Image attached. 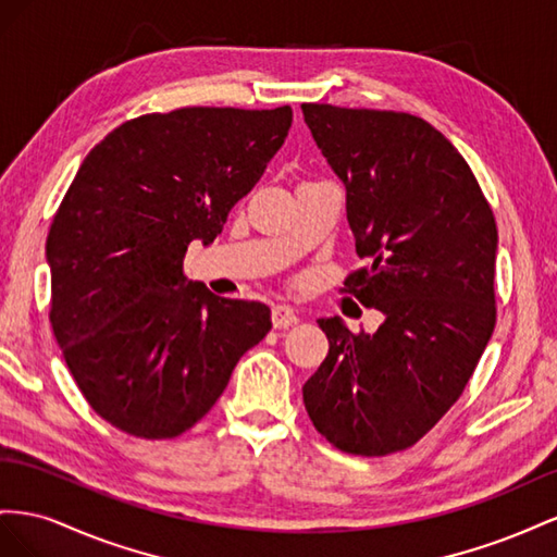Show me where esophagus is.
<instances>
[{"label": "esophagus", "instance_id": "34e87169", "mask_svg": "<svg viewBox=\"0 0 557 557\" xmlns=\"http://www.w3.org/2000/svg\"><path fill=\"white\" fill-rule=\"evenodd\" d=\"M298 324V312L289 306H277L273 308V326L275 329H289Z\"/></svg>", "mask_w": 557, "mask_h": 557}]
</instances>
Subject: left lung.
<instances>
[{
  "label": "left lung",
  "mask_w": 557,
  "mask_h": 557,
  "mask_svg": "<svg viewBox=\"0 0 557 557\" xmlns=\"http://www.w3.org/2000/svg\"><path fill=\"white\" fill-rule=\"evenodd\" d=\"M345 184L359 259L345 280L373 333L320 320L329 355L304 385L306 410L343 453L406 450L465 392L495 331L497 224L459 151L404 111L300 104Z\"/></svg>",
  "instance_id": "8db88e82"
}]
</instances>
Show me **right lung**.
I'll list each match as a JSON object with an SVG mask.
<instances>
[{"label": "right lung", "instance_id": "obj_1", "mask_svg": "<svg viewBox=\"0 0 557 557\" xmlns=\"http://www.w3.org/2000/svg\"><path fill=\"white\" fill-rule=\"evenodd\" d=\"M292 116V107L147 114L78 168L46 237L51 326L86 401L121 432L184 434L273 326L268 306L188 282L184 257L194 240L214 243Z\"/></svg>", "mask_w": 557, "mask_h": 557}]
</instances>
